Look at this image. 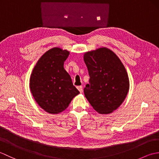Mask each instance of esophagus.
I'll use <instances>...</instances> for the list:
<instances>
[{"label":"esophagus","mask_w":159,"mask_h":159,"mask_svg":"<svg viewBox=\"0 0 159 159\" xmlns=\"http://www.w3.org/2000/svg\"><path fill=\"white\" fill-rule=\"evenodd\" d=\"M77 89H79V91L80 93L83 92V87L82 86H78L77 87Z\"/></svg>","instance_id":"esophagus-1"}]
</instances>
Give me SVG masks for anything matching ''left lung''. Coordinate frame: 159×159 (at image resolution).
<instances>
[{"label": "left lung", "instance_id": "left-lung-1", "mask_svg": "<svg viewBox=\"0 0 159 159\" xmlns=\"http://www.w3.org/2000/svg\"><path fill=\"white\" fill-rule=\"evenodd\" d=\"M89 80L84 93L97 112L108 114L119 107L129 89L128 74L113 52L101 48L84 55Z\"/></svg>", "mask_w": 159, "mask_h": 159}]
</instances>
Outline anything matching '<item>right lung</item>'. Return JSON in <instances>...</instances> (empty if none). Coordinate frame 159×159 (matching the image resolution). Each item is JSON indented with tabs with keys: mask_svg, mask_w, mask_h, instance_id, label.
Returning <instances> with one entry per match:
<instances>
[{
	"mask_svg": "<svg viewBox=\"0 0 159 159\" xmlns=\"http://www.w3.org/2000/svg\"><path fill=\"white\" fill-rule=\"evenodd\" d=\"M69 54L59 48L49 50L39 59L30 78V89L35 101L49 113L62 112L80 93L63 67Z\"/></svg>",
	"mask_w": 159,
	"mask_h": 159,
	"instance_id": "1",
	"label": "right lung"
}]
</instances>
